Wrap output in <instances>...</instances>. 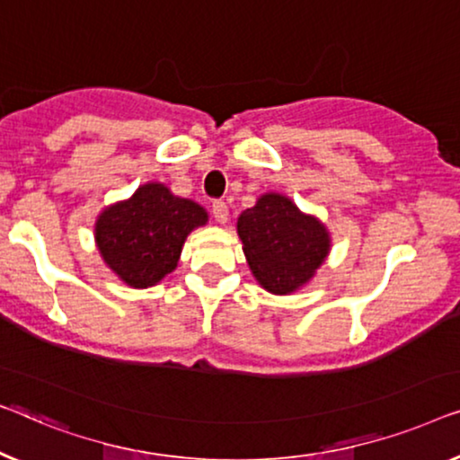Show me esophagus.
<instances>
[{
  "label": "esophagus",
  "mask_w": 460,
  "mask_h": 460,
  "mask_svg": "<svg viewBox=\"0 0 460 460\" xmlns=\"http://www.w3.org/2000/svg\"><path fill=\"white\" fill-rule=\"evenodd\" d=\"M212 215H215L217 223H225L229 218V206L223 202V199H215L212 202Z\"/></svg>",
  "instance_id": "34e87169"
}]
</instances>
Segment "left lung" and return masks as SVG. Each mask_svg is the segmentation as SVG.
Here are the masks:
<instances>
[{"label":"left lung","instance_id":"left-lung-1","mask_svg":"<svg viewBox=\"0 0 460 460\" xmlns=\"http://www.w3.org/2000/svg\"><path fill=\"white\" fill-rule=\"evenodd\" d=\"M252 273L273 294H289L306 283L329 252V235L292 199L267 193L237 218Z\"/></svg>","mask_w":460,"mask_h":460}]
</instances>
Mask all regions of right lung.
Returning <instances> with one entry per match:
<instances>
[{
    "mask_svg": "<svg viewBox=\"0 0 460 460\" xmlns=\"http://www.w3.org/2000/svg\"><path fill=\"white\" fill-rule=\"evenodd\" d=\"M206 221L202 206L172 196L164 185L147 183L131 199L102 212L95 239L103 261L122 281L147 288L174 270L185 237Z\"/></svg>",
    "mask_w": 460,
    "mask_h": 460,
    "instance_id": "right-lung-1",
    "label": "right lung"
}]
</instances>
